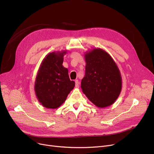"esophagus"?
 I'll list each match as a JSON object with an SVG mask.
<instances>
[{
    "label": "esophagus",
    "instance_id": "esophagus-1",
    "mask_svg": "<svg viewBox=\"0 0 154 154\" xmlns=\"http://www.w3.org/2000/svg\"><path fill=\"white\" fill-rule=\"evenodd\" d=\"M75 87H79V82L78 80H75Z\"/></svg>",
    "mask_w": 154,
    "mask_h": 154
}]
</instances>
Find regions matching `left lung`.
Returning <instances> with one entry per match:
<instances>
[{
  "label": "left lung",
  "mask_w": 154,
  "mask_h": 154,
  "mask_svg": "<svg viewBox=\"0 0 154 154\" xmlns=\"http://www.w3.org/2000/svg\"><path fill=\"white\" fill-rule=\"evenodd\" d=\"M85 58V74L81 82L84 94L98 107L110 106L118 98L122 88L117 66L100 48L87 52Z\"/></svg>",
  "instance_id": "8db88e82"
}]
</instances>
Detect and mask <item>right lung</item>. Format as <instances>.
<instances>
[{"label": "right lung", "instance_id": "1", "mask_svg": "<svg viewBox=\"0 0 154 154\" xmlns=\"http://www.w3.org/2000/svg\"><path fill=\"white\" fill-rule=\"evenodd\" d=\"M61 53L48 54L42 61L36 77L35 91L38 101L48 109H56L66 101L75 82L69 79L68 70L62 66Z\"/></svg>", "mask_w": 154, "mask_h": 154}]
</instances>
